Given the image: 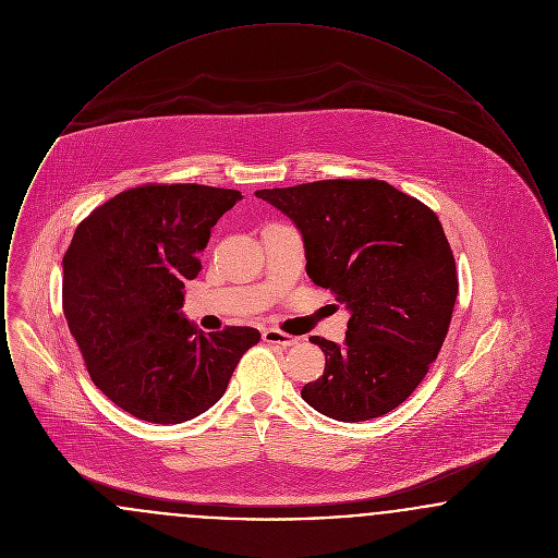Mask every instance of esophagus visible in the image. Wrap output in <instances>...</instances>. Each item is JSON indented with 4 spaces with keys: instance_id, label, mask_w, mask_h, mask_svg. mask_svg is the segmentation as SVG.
Segmentation results:
<instances>
[{
    "instance_id": "1",
    "label": "esophagus",
    "mask_w": 558,
    "mask_h": 558,
    "mask_svg": "<svg viewBox=\"0 0 558 558\" xmlns=\"http://www.w3.org/2000/svg\"><path fill=\"white\" fill-rule=\"evenodd\" d=\"M264 341H266V343H274V345H296V339H294V337L282 332V330H278V328H266V330H264Z\"/></svg>"
}]
</instances>
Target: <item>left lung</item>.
Returning <instances> with one entry per match:
<instances>
[{"mask_svg":"<svg viewBox=\"0 0 558 558\" xmlns=\"http://www.w3.org/2000/svg\"><path fill=\"white\" fill-rule=\"evenodd\" d=\"M255 196L296 226L307 276L349 312L341 345L310 339L326 368L301 398L341 423L396 410L435 362L458 294L437 215L380 180H322Z\"/></svg>","mask_w":558,"mask_h":558,"instance_id":"8db88e82","label":"left lung"}]
</instances>
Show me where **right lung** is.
Listing matches in <instances>:
<instances>
[{"label": "right lung", "mask_w": 558, "mask_h": 558, "mask_svg": "<svg viewBox=\"0 0 558 558\" xmlns=\"http://www.w3.org/2000/svg\"><path fill=\"white\" fill-rule=\"evenodd\" d=\"M239 190L132 187L83 219L62 259V307L94 385L155 425L207 412L228 389L257 328L203 332L184 316V282Z\"/></svg>", "instance_id": "right-lung-1"}]
</instances>
